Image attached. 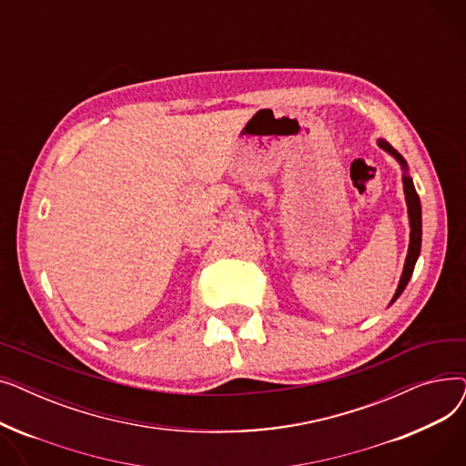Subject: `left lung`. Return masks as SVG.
I'll return each instance as SVG.
<instances>
[{
	"label": "left lung",
	"instance_id": "obj_1",
	"mask_svg": "<svg viewBox=\"0 0 466 466\" xmlns=\"http://www.w3.org/2000/svg\"><path fill=\"white\" fill-rule=\"evenodd\" d=\"M378 145L381 147V149H385L389 155H393L399 164L402 166L404 169V176H402V183H404V194H406V206H408V217H410V246H408V255H406V262H404V270H402V278L399 281V287H397V292L393 300H390V304H393L400 295L402 290L406 289L411 274H413V266H415V260H418L420 257V251H421V202H420V196L418 192H415V187H413V181L411 177L406 174V160L402 158L400 153H397L393 147H390L387 141L380 139Z\"/></svg>",
	"mask_w": 466,
	"mask_h": 466
}]
</instances>
